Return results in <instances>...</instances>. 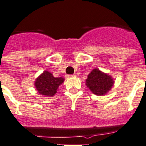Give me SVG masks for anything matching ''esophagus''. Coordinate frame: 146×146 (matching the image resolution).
I'll return each mask as SVG.
<instances>
[{"label": "esophagus", "mask_w": 146, "mask_h": 146, "mask_svg": "<svg viewBox=\"0 0 146 146\" xmlns=\"http://www.w3.org/2000/svg\"><path fill=\"white\" fill-rule=\"evenodd\" d=\"M76 75H74V74H73V75H67V78H72V77H74Z\"/></svg>", "instance_id": "obj_1"}]
</instances>
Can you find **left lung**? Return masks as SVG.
Masks as SVG:
<instances>
[{"label":"left lung","mask_w":146,"mask_h":146,"mask_svg":"<svg viewBox=\"0 0 146 146\" xmlns=\"http://www.w3.org/2000/svg\"><path fill=\"white\" fill-rule=\"evenodd\" d=\"M115 81L112 76L94 68L88 75L85 85L93 94L98 96L105 95L114 85Z\"/></svg>","instance_id":"1"}]
</instances>
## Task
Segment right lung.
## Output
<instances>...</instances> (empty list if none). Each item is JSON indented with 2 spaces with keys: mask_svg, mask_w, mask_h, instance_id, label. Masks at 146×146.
<instances>
[{
  "mask_svg": "<svg viewBox=\"0 0 146 146\" xmlns=\"http://www.w3.org/2000/svg\"><path fill=\"white\" fill-rule=\"evenodd\" d=\"M64 81V79L63 77H54L52 73L45 70L34 81V85L37 92L41 95L53 97Z\"/></svg>",
  "mask_w": 146,
  "mask_h": 146,
  "instance_id": "right-lung-1",
  "label": "right lung"
}]
</instances>
